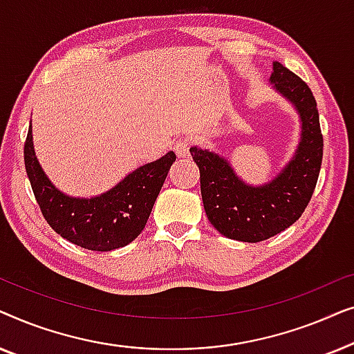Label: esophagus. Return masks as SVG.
Here are the masks:
<instances>
[{
  "label": "esophagus",
  "instance_id": "esophagus-1",
  "mask_svg": "<svg viewBox=\"0 0 354 354\" xmlns=\"http://www.w3.org/2000/svg\"><path fill=\"white\" fill-rule=\"evenodd\" d=\"M190 147H192V138L190 137H182L178 138L176 145H174V149H176L177 156L185 158L190 154Z\"/></svg>",
  "mask_w": 354,
  "mask_h": 354
}]
</instances>
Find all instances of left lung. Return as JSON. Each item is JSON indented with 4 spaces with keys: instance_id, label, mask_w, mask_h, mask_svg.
Here are the masks:
<instances>
[{
    "instance_id": "1",
    "label": "left lung",
    "mask_w": 354,
    "mask_h": 354,
    "mask_svg": "<svg viewBox=\"0 0 354 354\" xmlns=\"http://www.w3.org/2000/svg\"><path fill=\"white\" fill-rule=\"evenodd\" d=\"M270 82L297 106L303 122L301 142L293 161L272 182L259 188L248 187L225 159L200 148L190 149L200 169L207 219L227 239L248 243L268 240L301 217L316 188L324 154L317 103L306 82L280 62H274Z\"/></svg>"
}]
</instances>
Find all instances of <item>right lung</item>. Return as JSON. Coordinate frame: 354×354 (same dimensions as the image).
Wrapping results in <instances>:
<instances>
[{
  "label": "right lung",
  "instance_id": "add662e5",
  "mask_svg": "<svg viewBox=\"0 0 354 354\" xmlns=\"http://www.w3.org/2000/svg\"><path fill=\"white\" fill-rule=\"evenodd\" d=\"M176 154L129 174L104 195L80 200L56 190L43 174L32 145V129L24 143V162L33 195L45 221L62 239L91 251H111L129 245L147 225Z\"/></svg>",
  "mask_w": 354,
  "mask_h": 354
}]
</instances>
